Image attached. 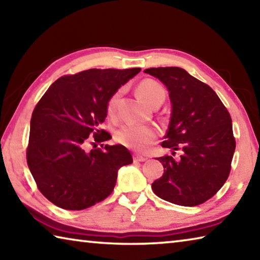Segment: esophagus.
Wrapping results in <instances>:
<instances>
[{
    "instance_id": "1",
    "label": "esophagus",
    "mask_w": 260,
    "mask_h": 260,
    "mask_svg": "<svg viewBox=\"0 0 260 260\" xmlns=\"http://www.w3.org/2000/svg\"><path fill=\"white\" fill-rule=\"evenodd\" d=\"M147 157L144 156H140V155H135L134 156V161H146Z\"/></svg>"
}]
</instances>
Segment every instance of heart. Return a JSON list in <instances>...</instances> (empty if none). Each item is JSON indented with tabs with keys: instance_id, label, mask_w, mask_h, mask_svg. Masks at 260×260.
I'll return each mask as SVG.
<instances>
[{
	"instance_id": "obj_1",
	"label": "heart",
	"mask_w": 260,
	"mask_h": 260,
	"mask_svg": "<svg viewBox=\"0 0 260 260\" xmlns=\"http://www.w3.org/2000/svg\"><path fill=\"white\" fill-rule=\"evenodd\" d=\"M136 93H138L139 99L149 107L157 102H164L166 96L165 88L153 79H144L141 81L136 87ZM120 96L121 90H117L108 100L107 114L109 117H113L116 114ZM114 139L117 142L127 148L143 151L155 142L157 139V132L150 126L126 124L116 131Z\"/></svg>"
}]
</instances>
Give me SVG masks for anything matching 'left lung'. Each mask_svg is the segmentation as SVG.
<instances>
[{
    "mask_svg": "<svg viewBox=\"0 0 260 260\" xmlns=\"http://www.w3.org/2000/svg\"><path fill=\"white\" fill-rule=\"evenodd\" d=\"M144 72L167 87L172 113L162 148L181 150L180 159L157 158L164 174L151 184L161 200L182 206L204 203L218 192L231 172L235 151L232 118L206 83L181 68H150Z\"/></svg>",
    "mask_w": 260,
    "mask_h": 260,
    "instance_id": "left-lung-1",
    "label": "left lung"
}]
</instances>
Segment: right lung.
Returning <instances> with one entry per match:
<instances>
[{"instance_id": "obj_1", "label": "right lung", "mask_w": 260, "mask_h": 260, "mask_svg": "<svg viewBox=\"0 0 260 260\" xmlns=\"http://www.w3.org/2000/svg\"><path fill=\"white\" fill-rule=\"evenodd\" d=\"M140 71L90 69L63 76L38 102L26 159L39 190L52 204L83 210L100 203L112 192L118 170L133 162L121 144L96 143L111 139L101 128L110 96Z\"/></svg>"}]
</instances>
